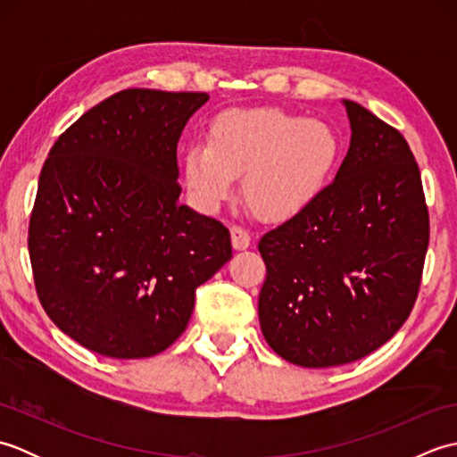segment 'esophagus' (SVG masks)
Returning a JSON list of instances; mask_svg holds the SVG:
<instances>
[{"label": "esophagus", "instance_id": "esophagus-1", "mask_svg": "<svg viewBox=\"0 0 457 457\" xmlns=\"http://www.w3.org/2000/svg\"><path fill=\"white\" fill-rule=\"evenodd\" d=\"M229 234H231V245H234L236 251H244V249L249 247L251 236H249L247 229H244L241 226H231Z\"/></svg>", "mask_w": 457, "mask_h": 457}]
</instances>
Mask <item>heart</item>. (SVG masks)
I'll return each mask as SVG.
<instances>
[{
	"instance_id": "1",
	"label": "heart",
	"mask_w": 457,
	"mask_h": 457,
	"mask_svg": "<svg viewBox=\"0 0 457 457\" xmlns=\"http://www.w3.org/2000/svg\"><path fill=\"white\" fill-rule=\"evenodd\" d=\"M342 143L320 120L277 108L231 110L212 123L208 143H192L182 170L190 196L213 212L234 192L267 221H285L312 204L337 167Z\"/></svg>"
}]
</instances>
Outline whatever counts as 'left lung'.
Returning <instances> with one entry per match:
<instances>
[{
    "label": "left lung",
    "instance_id": "obj_1",
    "mask_svg": "<svg viewBox=\"0 0 457 457\" xmlns=\"http://www.w3.org/2000/svg\"><path fill=\"white\" fill-rule=\"evenodd\" d=\"M344 105L352 141L334 182L259 241L261 332L303 367L352 363L389 342L412 312L430 239L409 143L363 105Z\"/></svg>",
    "mask_w": 457,
    "mask_h": 457
}]
</instances>
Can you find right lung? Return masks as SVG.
<instances>
[{"instance_id":"right-lung-1","label":"right lung","mask_w":457,"mask_h":457,"mask_svg":"<svg viewBox=\"0 0 457 457\" xmlns=\"http://www.w3.org/2000/svg\"><path fill=\"white\" fill-rule=\"evenodd\" d=\"M206 92L129 88L53 145L29 221L37 296L74 342L139 359L174 344L196 288L231 259L229 229L182 206L177 145Z\"/></svg>"}]
</instances>
